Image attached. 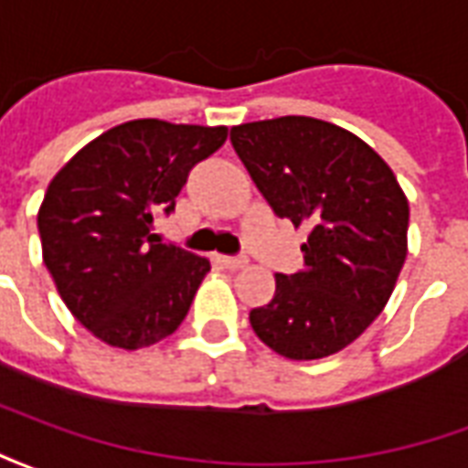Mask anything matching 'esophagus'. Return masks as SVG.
<instances>
[{
    "label": "esophagus",
    "instance_id": "esophagus-1",
    "mask_svg": "<svg viewBox=\"0 0 468 468\" xmlns=\"http://www.w3.org/2000/svg\"><path fill=\"white\" fill-rule=\"evenodd\" d=\"M220 263H223L228 271H238V268H245V265H248V258H243V255H223Z\"/></svg>",
    "mask_w": 468,
    "mask_h": 468
}]
</instances>
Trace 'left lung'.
I'll list each match as a JSON object with an SVG mask.
<instances>
[{"instance_id": "obj_1", "label": "left lung", "mask_w": 468, "mask_h": 468, "mask_svg": "<svg viewBox=\"0 0 468 468\" xmlns=\"http://www.w3.org/2000/svg\"><path fill=\"white\" fill-rule=\"evenodd\" d=\"M230 143L278 218L308 225L303 271L275 275L255 335L293 361L338 353L388 303L406 261L409 200L391 167L338 124L288 115L245 122Z\"/></svg>"}]
</instances>
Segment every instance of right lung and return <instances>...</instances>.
<instances>
[{"label": "right lung", "mask_w": 468, "mask_h": 468, "mask_svg": "<svg viewBox=\"0 0 468 468\" xmlns=\"http://www.w3.org/2000/svg\"><path fill=\"white\" fill-rule=\"evenodd\" d=\"M228 127L133 120L85 144L49 183L37 215L47 271L65 305L100 341L134 351L177 331L207 258L160 243L195 165Z\"/></svg>", "instance_id": "right-lung-1"}]
</instances>
